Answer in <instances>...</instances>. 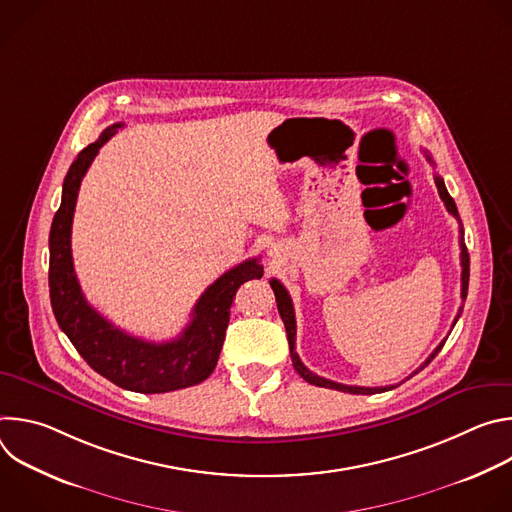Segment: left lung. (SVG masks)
<instances>
[{
	"label": "left lung",
	"instance_id": "8db88e82",
	"mask_svg": "<svg viewBox=\"0 0 512 512\" xmlns=\"http://www.w3.org/2000/svg\"><path fill=\"white\" fill-rule=\"evenodd\" d=\"M425 158L433 164V160H431V156H429L427 152H425ZM435 186H437V192H440V198L444 200L448 212L458 218V225H460V249H462V253H460V261H462V302H464L466 296H468V281H470V255H468V249H466V243H464V227H462V221H460V214H458V208H456L454 198L448 194L444 180H442L440 176H437V174H435ZM269 283H271V287H273V294H275V300H277L279 316H281V320H283V324H285L287 342H289V352H291V362H294V369L300 373V377H302L304 381H308L310 385H316V387H326V389L344 391V393H352V395H375V393L391 391V389L397 387V385H389V387H356V385H342V383H334V381H330V379L318 377V375H314L312 371H308V369L304 367V362L300 360L298 352H296V314H294V304H291V298H289V294H287V289H285L277 279H271ZM460 314H462V308H460V312H458V316H456L452 328L456 326ZM444 344H446V340L440 342V346H437V348L427 356V360L421 364V367H419L415 373H419L421 369H425L427 364L437 356V352L442 350ZM415 373H413V375H415ZM413 375H411V377H413ZM407 379H409V377H407Z\"/></svg>",
	"mask_w": 512,
	"mask_h": 512
}]
</instances>
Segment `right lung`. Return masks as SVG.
<instances>
[{
  "label": "right lung",
  "mask_w": 512,
  "mask_h": 512,
  "mask_svg": "<svg viewBox=\"0 0 512 512\" xmlns=\"http://www.w3.org/2000/svg\"><path fill=\"white\" fill-rule=\"evenodd\" d=\"M121 127L123 123L107 127L68 168L62 184V202L54 214L48 239L50 304L60 330L93 371L127 391L168 393L198 385L210 377L225 342L237 289L249 279H261L263 265L257 257L247 259L208 285L192 310V320L170 342L135 338L91 308L72 265V216L89 166Z\"/></svg>",
  "instance_id": "1"
}]
</instances>
